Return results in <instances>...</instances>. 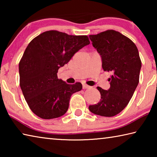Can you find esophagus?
Instances as JSON below:
<instances>
[{
	"mask_svg": "<svg viewBox=\"0 0 157 157\" xmlns=\"http://www.w3.org/2000/svg\"><path fill=\"white\" fill-rule=\"evenodd\" d=\"M82 87H83L84 89H89L91 86H89V85L86 84H82Z\"/></svg>",
	"mask_w": 157,
	"mask_h": 157,
	"instance_id": "obj_1",
	"label": "esophagus"
}]
</instances>
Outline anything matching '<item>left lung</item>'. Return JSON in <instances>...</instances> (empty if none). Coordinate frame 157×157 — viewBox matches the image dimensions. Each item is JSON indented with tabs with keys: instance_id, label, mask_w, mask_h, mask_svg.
I'll return each instance as SVG.
<instances>
[{
	"instance_id": "8db88e82",
	"label": "left lung",
	"mask_w": 157,
	"mask_h": 157,
	"mask_svg": "<svg viewBox=\"0 0 157 157\" xmlns=\"http://www.w3.org/2000/svg\"><path fill=\"white\" fill-rule=\"evenodd\" d=\"M89 37L102 57L103 70L111 72V75L109 89L98 86L100 100L89 109L96 115L114 116L128 105L139 84L141 68L139 50L131 39L113 30Z\"/></svg>"
}]
</instances>
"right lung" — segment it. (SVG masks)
<instances>
[{"mask_svg":"<svg viewBox=\"0 0 157 157\" xmlns=\"http://www.w3.org/2000/svg\"><path fill=\"white\" fill-rule=\"evenodd\" d=\"M86 35H69L57 30L34 38L19 62V83L32 111L43 119H52L67 111L71 95L81 91L80 82L68 84L58 79L60 67L79 50L89 45Z\"/></svg>","mask_w":157,"mask_h":157,"instance_id":"add662e5","label":"right lung"}]
</instances>
